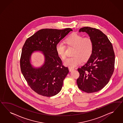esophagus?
<instances>
[{"label": "esophagus", "instance_id": "obj_1", "mask_svg": "<svg viewBox=\"0 0 123 123\" xmlns=\"http://www.w3.org/2000/svg\"><path fill=\"white\" fill-rule=\"evenodd\" d=\"M68 69H69V71H70V72H71V71L74 70V68H70V67H69V68H68Z\"/></svg>", "mask_w": 123, "mask_h": 123}]
</instances>
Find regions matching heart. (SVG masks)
Returning <instances> with one entry per match:
<instances>
[{
    "label": "heart",
    "instance_id": "1",
    "mask_svg": "<svg viewBox=\"0 0 123 123\" xmlns=\"http://www.w3.org/2000/svg\"><path fill=\"white\" fill-rule=\"evenodd\" d=\"M64 43L68 46L74 48L73 57L68 58L64 63L65 65L74 68L82 63V60H88L93 52V40L89 37H84L80 34L73 33L64 40ZM56 53L60 58L64 60L66 58V46L62 42L57 44L55 47Z\"/></svg>",
    "mask_w": 123,
    "mask_h": 123
}]
</instances>
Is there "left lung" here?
I'll use <instances>...</instances> for the list:
<instances>
[{"instance_id":"1","label":"left lung","mask_w":123,"mask_h":123,"mask_svg":"<svg viewBox=\"0 0 123 123\" xmlns=\"http://www.w3.org/2000/svg\"><path fill=\"white\" fill-rule=\"evenodd\" d=\"M86 32L93 40V52L87 62L78 69L80 76L78 88L87 93L97 92L108 83L113 74L115 55L111 43L99 29L84 27L79 30Z\"/></svg>"}]
</instances>
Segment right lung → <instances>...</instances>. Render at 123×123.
<instances>
[{
  "label": "right lung",
  "mask_w": 123,
  "mask_h": 123,
  "mask_svg": "<svg viewBox=\"0 0 123 123\" xmlns=\"http://www.w3.org/2000/svg\"><path fill=\"white\" fill-rule=\"evenodd\" d=\"M70 31L73 30L69 28L41 29L27 38L23 45L20 61L21 70L28 85L37 94L52 97L62 89L69 71L63 65L55 47ZM34 51H41L45 56L44 63L40 68H33L30 63Z\"/></svg>",
  "instance_id": "obj_1"
}]
</instances>
